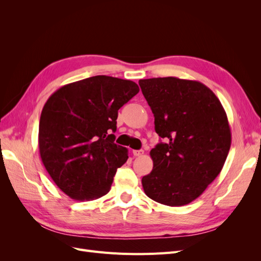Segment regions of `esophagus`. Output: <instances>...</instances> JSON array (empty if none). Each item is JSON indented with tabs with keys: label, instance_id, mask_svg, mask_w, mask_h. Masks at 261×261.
I'll list each match as a JSON object with an SVG mask.
<instances>
[{
	"label": "esophagus",
	"instance_id": "obj_1",
	"mask_svg": "<svg viewBox=\"0 0 261 261\" xmlns=\"http://www.w3.org/2000/svg\"><path fill=\"white\" fill-rule=\"evenodd\" d=\"M133 154L135 156H140L144 154V150H134L133 151Z\"/></svg>",
	"mask_w": 261,
	"mask_h": 261
}]
</instances>
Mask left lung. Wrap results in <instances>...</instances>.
<instances>
[{
    "instance_id": "8db88e82",
    "label": "left lung",
    "mask_w": 261,
    "mask_h": 261,
    "mask_svg": "<svg viewBox=\"0 0 261 261\" xmlns=\"http://www.w3.org/2000/svg\"><path fill=\"white\" fill-rule=\"evenodd\" d=\"M165 143L150 151L153 169L141 179L145 194L171 207L184 206L220 174L231 147V129L220 100L207 86L176 77L140 80Z\"/></svg>"
}]
</instances>
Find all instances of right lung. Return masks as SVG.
<instances>
[{
    "label": "right lung",
    "instance_id": "add662e5",
    "mask_svg": "<svg viewBox=\"0 0 261 261\" xmlns=\"http://www.w3.org/2000/svg\"><path fill=\"white\" fill-rule=\"evenodd\" d=\"M138 91L132 81L99 75L61 87L45 102L39 151L54 183L72 199L109 193L128 159V150L114 143L117 112Z\"/></svg>",
    "mask_w": 261,
    "mask_h": 261
}]
</instances>
